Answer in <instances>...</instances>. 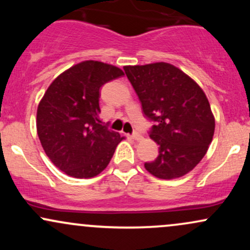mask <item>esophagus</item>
<instances>
[{
  "label": "esophagus",
  "mask_w": 250,
  "mask_h": 250,
  "mask_svg": "<svg viewBox=\"0 0 250 250\" xmlns=\"http://www.w3.org/2000/svg\"><path fill=\"white\" fill-rule=\"evenodd\" d=\"M131 137H133L134 140H136V141H140V140H142V135L140 133H137V131H135V133H133V135H131Z\"/></svg>",
  "instance_id": "esophagus-1"
}]
</instances>
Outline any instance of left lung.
Returning <instances> with one entry per match:
<instances>
[{
  "label": "left lung",
  "instance_id": "obj_1",
  "mask_svg": "<svg viewBox=\"0 0 250 250\" xmlns=\"http://www.w3.org/2000/svg\"><path fill=\"white\" fill-rule=\"evenodd\" d=\"M128 80L154 122L149 136L159 156L145 167L154 176L171 180L196 167L214 136L215 119L207 96L187 74L170 63L125 65Z\"/></svg>",
  "mask_w": 250,
  "mask_h": 250
}]
</instances>
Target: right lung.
<instances>
[{"mask_svg":"<svg viewBox=\"0 0 250 250\" xmlns=\"http://www.w3.org/2000/svg\"><path fill=\"white\" fill-rule=\"evenodd\" d=\"M125 73L107 63L83 61L54 80L37 107V135L50 161L76 179L104 170L125 137L100 119V89Z\"/></svg>","mask_w":250,"mask_h":250,"instance_id":"add662e5","label":"right lung"}]
</instances>
